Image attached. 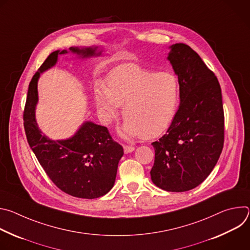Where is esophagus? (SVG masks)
Returning <instances> with one entry per match:
<instances>
[{
    "label": "esophagus",
    "mask_w": 250,
    "mask_h": 250,
    "mask_svg": "<svg viewBox=\"0 0 250 250\" xmlns=\"http://www.w3.org/2000/svg\"><path fill=\"white\" fill-rule=\"evenodd\" d=\"M124 150H125V153H130L134 150V147L129 146H124Z\"/></svg>",
    "instance_id": "obj_1"
}]
</instances>
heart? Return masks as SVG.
<instances>
[{"label":"heart","instance_id":"1","mask_svg":"<svg viewBox=\"0 0 250 250\" xmlns=\"http://www.w3.org/2000/svg\"><path fill=\"white\" fill-rule=\"evenodd\" d=\"M94 96L104 124L117 119L124 104L122 135L152 138L172 123L179 106L180 83L169 71L156 72L137 64H124L111 71L106 85L96 82Z\"/></svg>","mask_w":250,"mask_h":250}]
</instances>
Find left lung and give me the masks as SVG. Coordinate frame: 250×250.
I'll use <instances>...</instances> for the list:
<instances>
[{
  "label": "left lung",
  "instance_id": "8db88e82",
  "mask_svg": "<svg viewBox=\"0 0 250 250\" xmlns=\"http://www.w3.org/2000/svg\"><path fill=\"white\" fill-rule=\"evenodd\" d=\"M167 59L180 83V105L167 132L152 142L150 176L162 190L186 192L216 166L224 147L225 117L217 77L189 45H171Z\"/></svg>",
  "mask_w": 250,
  "mask_h": 250
}]
</instances>
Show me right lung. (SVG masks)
<instances>
[{
	"label": "right lung",
	"instance_id": "right-lung-1",
	"mask_svg": "<svg viewBox=\"0 0 250 250\" xmlns=\"http://www.w3.org/2000/svg\"><path fill=\"white\" fill-rule=\"evenodd\" d=\"M69 50L82 58L101 56L103 52L98 46L70 47ZM66 53L67 50L52 52L33 75L27 91L23 125L28 145L50 180L68 195L95 199L114 187L119 161L124 155L123 146L113 140L105 126L89 121L70 138L52 140L42 133L35 120L40 76L56 64L58 55Z\"/></svg>",
	"mask_w": 250,
	"mask_h": 250
}]
</instances>
